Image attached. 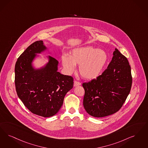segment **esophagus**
I'll return each mask as SVG.
<instances>
[{
  "mask_svg": "<svg viewBox=\"0 0 148 148\" xmlns=\"http://www.w3.org/2000/svg\"><path fill=\"white\" fill-rule=\"evenodd\" d=\"M81 84H82L81 83H80L77 81H76V80H75L74 82V86H79V85H81Z\"/></svg>",
  "mask_w": 148,
  "mask_h": 148,
  "instance_id": "34e87169",
  "label": "esophagus"
}]
</instances>
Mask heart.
Masks as SVG:
<instances>
[{
	"instance_id": "1",
	"label": "heart",
	"mask_w": 148,
	"mask_h": 148,
	"mask_svg": "<svg viewBox=\"0 0 148 148\" xmlns=\"http://www.w3.org/2000/svg\"><path fill=\"white\" fill-rule=\"evenodd\" d=\"M108 60V54L104 50L88 46L73 49L69 57L63 56L62 58V62L69 73L75 70V65H79V71L81 76L88 80H92L100 75Z\"/></svg>"
}]
</instances>
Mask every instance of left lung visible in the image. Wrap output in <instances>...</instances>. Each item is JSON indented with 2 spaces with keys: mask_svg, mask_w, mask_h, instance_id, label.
Returning <instances> with one entry per match:
<instances>
[{
  "mask_svg": "<svg viewBox=\"0 0 148 148\" xmlns=\"http://www.w3.org/2000/svg\"><path fill=\"white\" fill-rule=\"evenodd\" d=\"M113 54L101 75L83 84L84 107L93 117H103L117 112L130 92L132 77L128 60L117 48Z\"/></svg>",
  "mask_w": 148,
  "mask_h": 148,
  "instance_id": "left-lung-1",
  "label": "left lung"
}]
</instances>
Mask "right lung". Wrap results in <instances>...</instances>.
Returning <instances> with one entry per match:
<instances>
[{
  "instance_id": "obj_1",
  "label": "right lung",
  "mask_w": 148,
  "mask_h": 148,
  "mask_svg": "<svg viewBox=\"0 0 148 148\" xmlns=\"http://www.w3.org/2000/svg\"><path fill=\"white\" fill-rule=\"evenodd\" d=\"M42 41L32 43L18 58L15 66V85L19 99L34 114L49 117L59 111L66 94L73 87V78L57 71L58 62L49 56L45 67L35 69L32 62L46 50Z\"/></svg>"
}]
</instances>
